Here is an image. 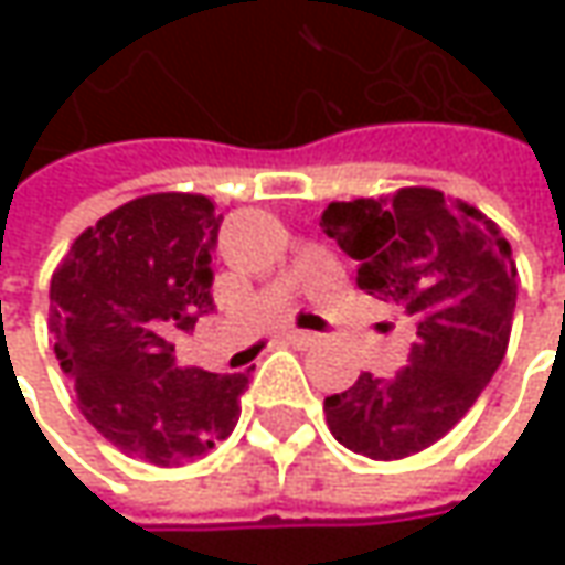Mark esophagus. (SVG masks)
Masks as SVG:
<instances>
[{
	"label": "esophagus",
	"mask_w": 565,
	"mask_h": 565,
	"mask_svg": "<svg viewBox=\"0 0 565 565\" xmlns=\"http://www.w3.org/2000/svg\"><path fill=\"white\" fill-rule=\"evenodd\" d=\"M317 333H308V330H289L286 333V342H292V345H315Z\"/></svg>",
	"instance_id": "obj_1"
}]
</instances>
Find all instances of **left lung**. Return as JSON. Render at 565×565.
Instances as JSON below:
<instances>
[{"label":"left lung","instance_id":"obj_1","mask_svg":"<svg viewBox=\"0 0 565 565\" xmlns=\"http://www.w3.org/2000/svg\"><path fill=\"white\" fill-rule=\"evenodd\" d=\"M320 228L359 260V286L399 305L415 327L408 367L361 374L323 399L339 444L402 459L437 444L475 405L507 355L515 260L488 216L434 188L330 204Z\"/></svg>","mask_w":565,"mask_h":565}]
</instances>
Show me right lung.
Segmentation results:
<instances>
[{
    "label": "right lung",
    "instance_id": "add662e5",
    "mask_svg": "<svg viewBox=\"0 0 565 565\" xmlns=\"http://www.w3.org/2000/svg\"><path fill=\"white\" fill-rule=\"evenodd\" d=\"M220 223L204 194H147L81 232L50 282L55 359L84 418L153 466L226 440L248 390V374L179 367L172 342L213 311Z\"/></svg>",
    "mask_w": 565,
    "mask_h": 565
}]
</instances>
